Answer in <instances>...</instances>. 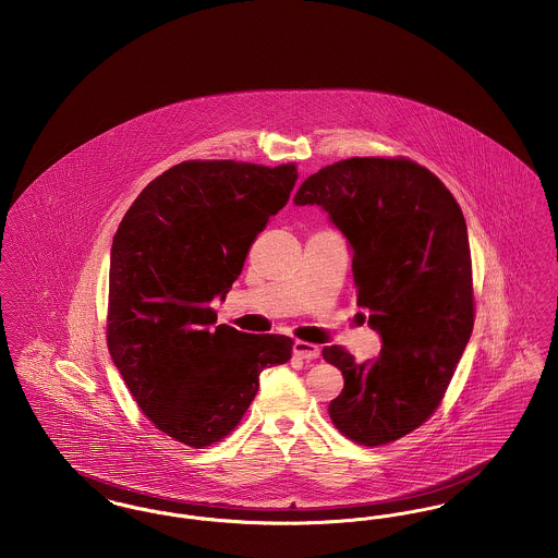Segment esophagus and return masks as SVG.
Instances as JSON below:
<instances>
[{"mask_svg": "<svg viewBox=\"0 0 558 558\" xmlns=\"http://www.w3.org/2000/svg\"><path fill=\"white\" fill-rule=\"evenodd\" d=\"M292 353L301 360H316L319 355V347L307 341H294L292 343Z\"/></svg>", "mask_w": 558, "mask_h": 558, "instance_id": "obj_1", "label": "esophagus"}]
</instances>
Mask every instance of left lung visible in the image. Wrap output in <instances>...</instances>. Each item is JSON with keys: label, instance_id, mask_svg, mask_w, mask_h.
Masks as SVG:
<instances>
[{"label": "left lung", "instance_id": "8db88e82", "mask_svg": "<svg viewBox=\"0 0 558 558\" xmlns=\"http://www.w3.org/2000/svg\"><path fill=\"white\" fill-rule=\"evenodd\" d=\"M292 203L318 205L345 236L357 305L383 341L366 362L324 347L345 378L328 414L362 446L391 444L437 410L473 332L464 215L439 178L408 159L339 160L310 175Z\"/></svg>", "mask_w": 558, "mask_h": 558}]
</instances>
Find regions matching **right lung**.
<instances>
[{"mask_svg":"<svg viewBox=\"0 0 558 558\" xmlns=\"http://www.w3.org/2000/svg\"><path fill=\"white\" fill-rule=\"evenodd\" d=\"M294 165L186 160L140 192L108 274V351L140 410L190 448L239 425L259 374L291 360L282 335L215 326L251 244L291 196Z\"/></svg>","mask_w":558,"mask_h":558,"instance_id":"obj_1","label":"right lung"}]
</instances>
